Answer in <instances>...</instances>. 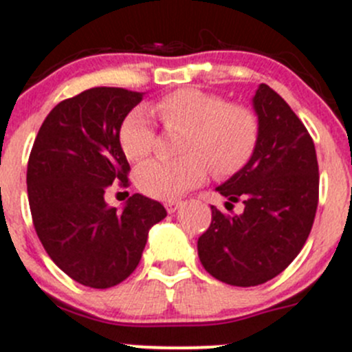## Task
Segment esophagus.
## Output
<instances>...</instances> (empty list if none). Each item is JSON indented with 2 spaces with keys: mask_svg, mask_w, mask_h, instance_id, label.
I'll return each instance as SVG.
<instances>
[{
  "mask_svg": "<svg viewBox=\"0 0 352 352\" xmlns=\"http://www.w3.org/2000/svg\"><path fill=\"white\" fill-rule=\"evenodd\" d=\"M181 200H169V201H166L164 204V207H166V210L169 212V214H173V212H176L177 208L181 207Z\"/></svg>",
  "mask_w": 352,
  "mask_h": 352,
  "instance_id": "obj_1",
  "label": "esophagus"
}]
</instances>
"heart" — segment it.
Returning <instances> with one entry per match:
<instances>
[{
	"mask_svg": "<svg viewBox=\"0 0 352 352\" xmlns=\"http://www.w3.org/2000/svg\"><path fill=\"white\" fill-rule=\"evenodd\" d=\"M168 128H184L179 159H152L135 173L138 190L159 200L177 198L197 186L212 168L215 176L241 171L253 157L260 138L255 111L229 104L226 97L200 89H179L151 106ZM155 130L151 113L135 107L120 128V144L131 161L147 157Z\"/></svg>",
	"mask_w": 352,
	"mask_h": 352,
	"instance_id": "obj_1",
	"label": "heart"
}]
</instances>
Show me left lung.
I'll list each match as a JSON object with an SVG mask.
<instances>
[{
	"label": "left lung",
	"instance_id": "obj_1",
	"mask_svg": "<svg viewBox=\"0 0 352 352\" xmlns=\"http://www.w3.org/2000/svg\"><path fill=\"white\" fill-rule=\"evenodd\" d=\"M260 138L248 164L215 190L226 208L241 200L243 214L212 205V222L198 238V256L215 279L239 287L279 276L308 239L318 205L315 144L289 104L265 83L253 96Z\"/></svg>",
	"mask_w": 352,
	"mask_h": 352
}]
</instances>
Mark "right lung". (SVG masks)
<instances>
[{"instance_id":"right-lung-1","label":"right lung","mask_w":352,"mask_h":352,"mask_svg":"<svg viewBox=\"0 0 352 352\" xmlns=\"http://www.w3.org/2000/svg\"><path fill=\"white\" fill-rule=\"evenodd\" d=\"M144 92L96 87L59 102L44 120L27 166L34 228L54 263L76 283L107 289L142 258L148 231L168 215L159 201L135 193L123 210L104 193L128 186L120 128Z\"/></svg>"}]
</instances>
